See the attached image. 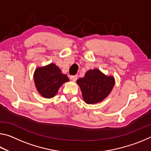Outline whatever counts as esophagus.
<instances>
[{"label": "esophagus", "instance_id": "34e87169", "mask_svg": "<svg viewBox=\"0 0 151 151\" xmlns=\"http://www.w3.org/2000/svg\"><path fill=\"white\" fill-rule=\"evenodd\" d=\"M70 78L71 79V81H76V79H77V75L70 76Z\"/></svg>", "mask_w": 151, "mask_h": 151}]
</instances>
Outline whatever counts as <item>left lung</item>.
<instances>
[{"mask_svg": "<svg viewBox=\"0 0 151 151\" xmlns=\"http://www.w3.org/2000/svg\"><path fill=\"white\" fill-rule=\"evenodd\" d=\"M86 104L101 103L106 99L113 88L115 80L114 76H107L97 68L88 70L83 78L76 81Z\"/></svg>", "mask_w": 151, "mask_h": 151, "instance_id": "obj_1", "label": "left lung"}]
</instances>
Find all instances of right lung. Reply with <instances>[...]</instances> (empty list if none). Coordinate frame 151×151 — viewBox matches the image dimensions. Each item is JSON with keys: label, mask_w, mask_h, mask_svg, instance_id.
I'll return each mask as SVG.
<instances>
[{"label": "right lung", "mask_w": 151, "mask_h": 151, "mask_svg": "<svg viewBox=\"0 0 151 151\" xmlns=\"http://www.w3.org/2000/svg\"><path fill=\"white\" fill-rule=\"evenodd\" d=\"M33 78L38 93L45 99L54 97L60 86L69 81L66 75L62 73L58 66L53 63L37 67Z\"/></svg>", "instance_id": "obj_1"}]
</instances>
